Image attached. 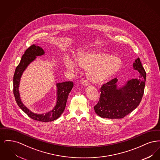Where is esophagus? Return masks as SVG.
Here are the masks:
<instances>
[{
	"instance_id": "34e87169",
	"label": "esophagus",
	"mask_w": 160,
	"mask_h": 160,
	"mask_svg": "<svg viewBox=\"0 0 160 160\" xmlns=\"http://www.w3.org/2000/svg\"><path fill=\"white\" fill-rule=\"evenodd\" d=\"M82 84L83 86H86L89 85L90 83H89V82L88 80H83L82 82Z\"/></svg>"
}]
</instances>
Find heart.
Segmentation results:
<instances>
[{
    "label": "heart",
    "mask_w": 160,
    "mask_h": 160,
    "mask_svg": "<svg viewBox=\"0 0 160 160\" xmlns=\"http://www.w3.org/2000/svg\"><path fill=\"white\" fill-rule=\"evenodd\" d=\"M78 60V63L83 68H90L89 76L92 80L97 82H103L113 76L119 70L122 65L119 58L104 52L83 54ZM78 63L70 58L65 60L66 67L72 72L76 71Z\"/></svg>",
    "instance_id": "heart-1"
}]
</instances>
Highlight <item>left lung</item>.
I'll list each match as a JSON object with an SVG mask.
<instances>
[{
  "instance_id": "1",
  "label": "left lung",
  "mask_w": 160,
  "mask_h": 160,
  "mask_svg": "<svg viewBox=\"0 0 160 160\" xmlns=\"http://www.w3.org/2000/svg\"><path fill=\"white\" fill-rule=\"evenodd\" d=\"M133 68L140 74L138 78L129 80L119 88L118 80L115 78L101 86L100 99L94 106L95 112L99 116L121 119L139 105L144 93L146 76L139 58L133 63Z\"/></svg>"
}]
</instances>
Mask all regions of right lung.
I'll use <instances>...</instances> for the list:
<instances>
[{"instance_id": "right-lung-1", "label": "right lung", "mask_w": 160, "mask_h": 160, "mask_svg": "<svg viewBox=\"0 0 160 160\" xmlns=\"http://www.w3.org/2000/svg\"><path fill=\"white\" fill-rule=\"evenodd\" d=\"M44 54L45 52L41 47L35 44L32 45L26 50L20 63L15 69L13 79V92L17 104L29 117L35 121L47 122L57 119L63 113L66 106L69 93L72 89L74 84L72 82H64L56 83L57 100L56 105L52 110L46 113L40 114L34 113L23 104L20 98L18 90L20 79L23 72L31 63L36 59L37 56H42Z\"/></svg>"}]
</instances>
